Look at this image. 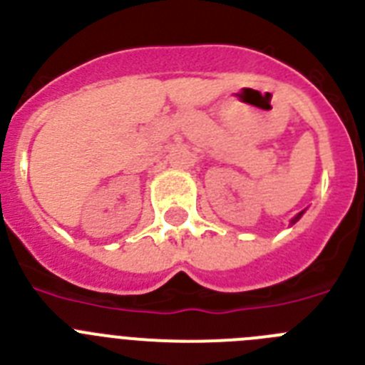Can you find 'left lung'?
Segmentation results:
<instances>
[{
	"label": "left lung",
	"mask_w": 365,
	"mask_h": 365,
	"mask_svg": "<svg viewBox=\"0 0 365 365\" xmlns=\"http://www.w3.org/2000/svg\"><path fill=\"white\" fill-rule=\"evenodd\" d=\"M302 215H303V212H299V214H298V215H296V217H294V219H292V221H291V225H294V222H296V221H298V219H299V217H302Z\"/></svg>",
	"instance_id": "1"
}]
</instances>
